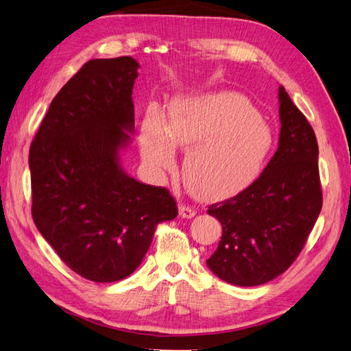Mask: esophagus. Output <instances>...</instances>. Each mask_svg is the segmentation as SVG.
<instances>
[{
	"mask_svg": "<svg viewBox=\"0 0 351 351\" xmlns=\"http://www.w3.org/2000/svg\"><path fill=\"white\" fill-rule=\"evenodd\" d=\"M195 215V210L193 209V208H190V206H185V205H181L179 206V217L181 218H193Z\"/></svg>",
	"mask_w": 351,
	"mask_h": 351,
	"instance_id": "obj_1",
	"label": "esophagus"
}]
</instances>
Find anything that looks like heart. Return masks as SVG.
<instances>
[{
    "instance_id": "1",
    "label": "heart",
    "mask_w": 351,
    "mask_h": 351,
    "mask_svg": "<svg viewBox=\"0 0 351 351\" xmlns=\"http://www.w3.org/2000/svg\"><path fill=\"white\" fill-rule=\"evenodd\" d=\"M142 157L170 167L175 149L189 190L205 199L238 194L262 175L275 145L271 125L245 97L233 91L176 95L161 112L149 106L138 130Z\"/></svg>"
}]
</instances>
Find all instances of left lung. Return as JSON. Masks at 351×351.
Returning a JSON list of instances; mask_svg holds the SVG:
<instances>
[{
  "label": "left lung",
  "mask_w": 351,
  "mask_h": 351,
  "mask_svg": "<svg viewBox=\"0 0 351 351\" xmlns=\"http://www.w3.org/2000/svg\"><path fill=\"white\" fill-rule=\"evenodd\" d=\"M278 101L280 141L269 165L248 189L208 209L223 236L206 265L233 286H260L287 271L322 210L314 130L282 86Z\"/></svg>",
  "instance_id": "8db88e82"
}]
</instances>
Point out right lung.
I'll use <instances>...</instances> for the list:
<instances>
[{"mask_svg":"<svg viewBox=\"0 0 351 351\" xmlns=\"http://www.w3.org/2000/svg\"><path fill=\"white\" fill-rule=\"evenodd\" d=\"M138 62L91 60L49 106L29 148L32 218L71 271L95 282L133 274L158 223L178 215L166 189L121 165L134 133Z\"/></svg>","mask_w":351,"mask_h":351,"instance_id":"right-lung-1","label":"right lung"}]
</instances>
